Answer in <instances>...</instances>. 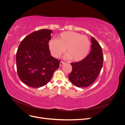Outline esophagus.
Returning a JSON list of instances; mask_svg holds the SVG:
<instances>
[{"label": "esophagus", "mask_w": 125, "mask_h": 125, "mask_svg": "<svg viewBox=\"0 0 125 125\" xmlns=\"http://www.w3.org/2000/svg\"><path fill=\"white\" fill-rule=\"evenodd\" d=\"M63 64H65V62H60V63H59V66H60V67H61V66H62Z\"/></svg>", "instance_id": "34e87169"}]
</instances>
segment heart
I'll list each match as a JSON object with an SVG mask.
<instances>
[{
	"label": "heart",
	"instance_id": "1",
	"mask_svg": "<svg viewBox=\"0 0 125 125\" xmlns=\"http://www.w3.org/2000/svg\"><path fill=\"white\" fill-rule=\"evenodd\" d=\"M49 50L52 56L58 58L65 51V59H73L79 62L88 56L91 47L88 37L75 32H63L60 34L57 40L52 39L48 42Z\"/></svg>",
	"mask_w": 125,
	"mask_h": 125
}]
</instances>
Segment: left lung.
Wrapping results in <instances>:
<instances>
[{"label":"left lung","instance_id":"1","mask_svg":"<svg viewBox=\"0 0 125 125\" xmlns=\"http://www.w3.org/2000/svg\"><path fill=\"white\" fill-rule=\"evenodd\" d=\"M91 51L81 62L71 63L73 70L68 78L77 87L89 86L95 81L103 66V52L97 41L92 36Z\"/></svg>","mask_w":125,"mask_h":125}]
</instances>
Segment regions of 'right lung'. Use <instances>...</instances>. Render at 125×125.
Listing matches in <instances>:
<instances>
[{"label":"right lung","instance_id":"add662e5","mask_svg":"<svg viewBox=\"0 0 125 125\" xmlns=\"http://www.w3.org/2000/svg\"><path fill=\"white\" fill-rule=\"evenodd\" d=\"M52 31L42 29L30 34L21 41L16 55L19 77L25 84L40 88L47 84L60 61L51 55L48 42Z\"/></svg>","mask_w":125,"mask_h":125}]
</instances>
